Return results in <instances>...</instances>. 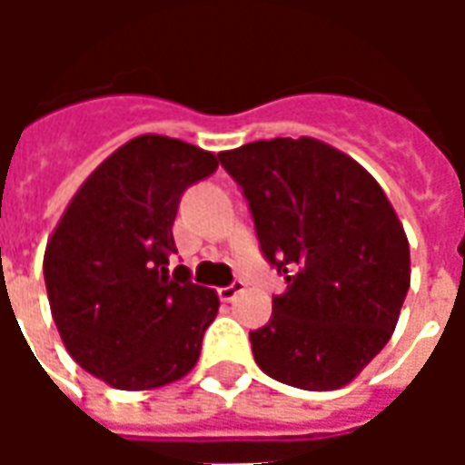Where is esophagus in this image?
<instances>
[{"instance_id":"34e87169","label":"esophagus","mask_w":465,"mask_h":465,"mask_svg":"<svg viewBox=\"0 0 465 465\" xmlns=\"http://www.w3.org/2000/svg\"><path fill=\"white\" fill-rule=\"evenodd\" d=\"M243 289H246V283L243 282H232L229 283V286H222V289H219V299H222V302H233V299H236V296H239V293H243Z\"/></svg>"}]
</instances>
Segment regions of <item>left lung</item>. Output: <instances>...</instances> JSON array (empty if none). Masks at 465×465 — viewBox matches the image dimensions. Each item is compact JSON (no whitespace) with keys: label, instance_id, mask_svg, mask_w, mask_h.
<instances>
[{"label":"left lung","instance_id":"8db88e82","mask_svg":"<svg viewBox=\"0 0 465 465\" xmlns=\"http://www.w3.org/2000/svg\"><path fill=\"white\" fill-rule=\"evenodd\" d=\"M252 212L266 262L286 279L249 333L272 379L331 391L389 343L409 293V239L376 179L309 136L219 153Z\"/></svg>","mask_w":465,"mask_h":465}]
</instances>
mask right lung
I'll use <instances>...</instances> for the list:
<instances>
[{
    "label": "right lung",
    "instance_id": "add662e5",
    "mask_svg": "<svg viewBox=\"0 0 465 465\" xmlns=\"http://www.w3.org/2000/svg\"><path fill=\"white\" fill-rule=\"evenodd\" d=\"M219 159L199 146L143 134L116 149L66 206L45 252V282L72 359L124 391L182 379L202 353L219 299L192 283L176 253L182 193Z\"/></svg>",
    "mask_w": 465,
    "mask_h": 465
}]
</instances>
